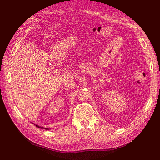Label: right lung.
I'll use <instances>...</instances> for the list:
<instances>
[{"instance_id":"add662e5","label":"right lung","mask_w":160,"mask_h":160,"mask_svg":"<svg viewBox=\"0 0 160 160\" xmlns=\"http://www.w3.org/2000/svg\"><path fill=\"white\" fill-rule=\"evenodd\" d=\"M35 125H36V127H37V128H41V129H47V130H48V129H49V128H43V127L39 126V125H35Z\"/></svg>"}]
</instances>
